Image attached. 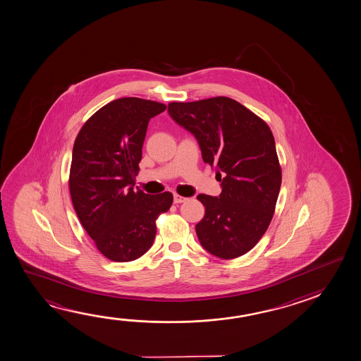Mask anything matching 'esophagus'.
<instances>
[{
    "mask_svg": "<svg viewBox=\"0 0 361 361\" xmlns=\"http://www.w3.org/2000/svg\"><path fill=\"white\" fill-rule=\"evenodd\" d=\"M183 201H186V197L178 195V194H175V195H173V202H175V204H181Z\"/></svg>",
    "mask_w": 361,
    "mask_h": 361,
    "instance_id": "obj_1",
    "label": "esophagus"
}]
</instances>
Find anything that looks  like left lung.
Here are the masks:
<instances>
[{
	"label": "left lung",
	"mask_w": 361,
	"mask_h": 361,
	"mask_svg": "<svg viewBox=\"0 0 361 361\" xmlns=\"http://www.w3.org/2000/svg\"><path fill=\"white\" fill-rule=\"evenodd\" d=\"M169 113L195 136L221 183L220 195H197L205 207L195 228L201 245L221 259L248 253L271 224L282 183L272 130L228 97L171 102Z\"/></svg>",
	"instance_id": "obj_1"
}]
</instances>
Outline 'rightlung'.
<instances>
[{
  "label": "right lung",
  "instance_id": "add662e5",
  "mask_svg": "<svg viewBox=\"0 0 361 361\" xmlns=\"http://www.w3.org/2000/svg\"><path fill=\"white\" fill-rule=\"evenodd\" d=\"M165 104L136 97L108 103L79 130L69 190L78 218L95 247L113 262H130L152 247L156 220L172 205L165 191H135L149 119Z\"/></svg>",
  "mask_w": 361,
  "mask_h": 361
}]
</instances>
